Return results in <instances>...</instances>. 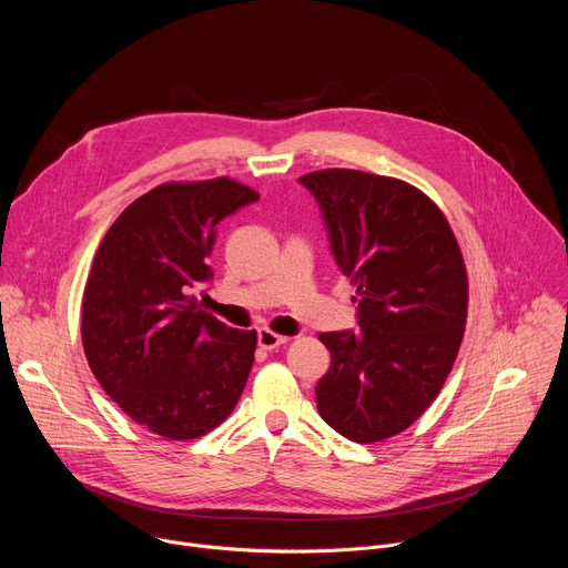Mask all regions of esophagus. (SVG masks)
Instances as JSON below:
<instances>
[{"mask_svg": "<svg viewBox=\"0 0 568 568\" xmlns=\"http://www.w3.org/2000/svg\"><path fill=\"white\" fill-rule=\"evenodd\" d=\"M285 342H287L285 335H278V333H274V331H270V328H261V331H258V346H261L263 351H274V348L283 346Z\"/></svg>", "mask_w": 568, "mask_h": 568, "instance_id": "1", "label": "esophagus"}]
</instances>
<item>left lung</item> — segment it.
I'll use <instances>...</instances> for the list:
<instances>
[{"instance_id":"obj_1","label":"left lung","mask_w":568,"mask_h":568,"mask_svg":"<svg viewBox=\"0 0 568 568\" xmlns=\"http://www.w3.org/2000/svg\"><path fill=\"white\" fill-rule=\"evenodd\" d=\"M298 182L316 197L339 270L357 287L359 331L321 333L331 371L316 409L353 443L412 427L440 393L463 342L467 272L456 235L420 189L326 169Z\"/></svg>"}]
</instances>
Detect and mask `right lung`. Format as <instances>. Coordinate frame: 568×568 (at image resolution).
Wrapping results in <instances>:
<instances>
[{
	"label": "right lung",
	"mask_w": 568,
	"mask_h": 568,
	"mask_svg": "<svg viewBox=\"0 0 568 568\" xmlns=\"http://www.w3.org/2000/svg\"><path fill=\"white\" fill-rule=\"evenodd\" d=\"M258 197L231 178L161 184L99 245L83 294L85 357L103 390L156 436L209 434L247 384L256 331L224 326L193 292L213 276L215 224Z\"/></svg>",
	"instance_id": "add662e5"
}]
</instances>
